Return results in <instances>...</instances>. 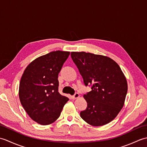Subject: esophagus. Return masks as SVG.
Masks as SVG:
<instances>
[{
  "mask_svg": "<svg viewBox=\"0 0 147 147\" xmlns=\"http://www.w3.org/2000/svg\"><path fill=\"white\" fill-rule=\"evenodd\" d=\"M78 97H80V95L78 93H74V95H73V96H72V98H73V99H76V98H78Z\"/></svg>",
  "mask_w": 147,
  "mask_h": 147,
  "instance_id": "1",
  "label": "esophagus"
}]
</instances>
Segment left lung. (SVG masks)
Instances as JSON below:
<instances>
[{"label": "left lung", "mask_w": 147, "mask_h": 147, "mask_svg": "<svg viewBox=\"0 0 147 147\" xmlns=\"http://www.w3.org/2000/svg\"><path fill=\"white\" fill-rule=\"evenodd\" d=\"M85 86L92 91L83 95L87 102L80 116L93 126L110 123L123 108L127 92L124 74L116 62L106 56L85 52L71 53Z\"/></svg>", "instance_id": "obj_1"}]
</instances>
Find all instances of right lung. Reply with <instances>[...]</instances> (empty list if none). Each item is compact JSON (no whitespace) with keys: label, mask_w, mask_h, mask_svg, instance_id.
Here are the masks:
<instances>
[{"label":"right lung","mask_w":147,"mask_h":147,"mask_svg":"<svg viewBox=\"0 0 147 147\" xmlns=\"http://www.w3.org/2000/svg\"><path fill=\"white\" fill-rule=\"evenodd\" d=\"M69 54L57 51L40 56L22 75L19 88L21 104L29 116L42 125L57 120L69 100L58 92V75Z\"/></svg>","instance_id":"1"}]
</instances>
